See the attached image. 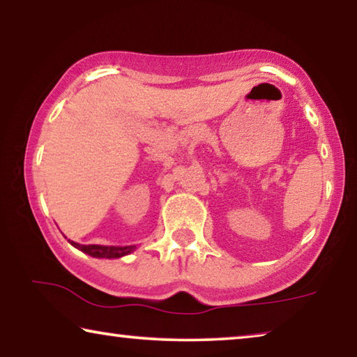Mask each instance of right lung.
Returning <instances> with one entry per match:
<instances>
[{"mask_svg": "<svg viewBox=\"0 0 357 357\" xmlns=\"http://www.w3.org/2000/svg\"><path fill=\"white\" fill-rule=\"evenodd\" d=\"M69 243L75 247V249L82 250L88 255H91L94 258H121L124 255H129L130 252L135 250V245H96V244H89V245H83L74 243V241H69Z\"/></svg>", "mask_w": 357, "mask_h": 357, "instance_id": "obj_1", "label": "right lung"}]
</instances>
